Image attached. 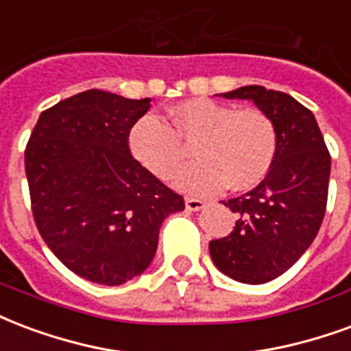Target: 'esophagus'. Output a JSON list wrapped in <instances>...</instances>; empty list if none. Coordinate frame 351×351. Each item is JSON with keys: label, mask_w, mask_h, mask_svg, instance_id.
Masks as SVG:
<instances>
[{"label": "esophagus", "mask_w": 351, "mask_h": 351, "mask_svg": "<svg viewBox=\"0 0 351 351\" xmlns=\"http://www.w3.org/2000/svg\"><path fill=\"white\" fill-rule=\"evenodd\" d=\"M186 208L191 210V212H199V210L204 208V202L201 199H193V197H186Z\"/></svg>", "instance_id": "obj_1"}]
</instances>
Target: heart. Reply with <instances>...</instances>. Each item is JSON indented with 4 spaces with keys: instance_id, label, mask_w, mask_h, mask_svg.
Returning a JSON list of instances; mask_svg holds the SVG:
<instances>
[{
    "instance_id": "heart-1",
    "label": "heart",
    "mask_w": 351,
    "mask_h": 351,
    "mask_svg": "<svg viewBox=\"0 0 351 351\" xmlns=\"http://www.w3.org/2000/svg\"><path fill=\"white\" fill-rule=\"evenodd\" d=\"M171 126L147 113L132 124L128 149L143 167L158 178H169L191 145L197 162L173 176L188 193H210L225 188L243 191L264 180L277 154V130L261 110H236L227 104L195 98L169 111Z\"/></svg>"
}]
</instances>
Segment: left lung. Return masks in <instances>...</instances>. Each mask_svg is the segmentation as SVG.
I'll list each match as a JSON object with an SVG mask.
<instances>
[{
	"mask_svg": "<svg viewBox=\"0 0 351 351\" xmlns=\"http://www.w3.org/2000/svg\"><path fill=\"white\" fill-rule=\"evenodd\" d=\"M221 96L251 100L277 130L269 173L256 188L223 202L238 215L236 227L208 245L219 271L238 282L262 285L292 268L318 234L331 156L313 113L287 93L247 85Z\"/></svg>",
	"mask_w": 351,
	"mask_h": 351,
	"instance_id": "left-lung-1",
	"label": "left lung"
}]
</instances>
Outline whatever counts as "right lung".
Instances as JSON below:
<instances>
[{
    "mask_svg": "<svg viewBox=\"0 0 351 351\" xmlns=\"http://www.w3.org/2000/svg\"><path fill=\"white\" fill-rule=\"evenodd\" d=\"M150 98L83 90L38 117L25 147L37 228L51 253L90 282L117 287L149 268L167 215L182 195L128 149L132 124Z\"/></svg>",
    "mask_w": 351,
    "mask_h": 351,
    "instance_id": "1",
    "label": "right lung"
}]
</instances>
